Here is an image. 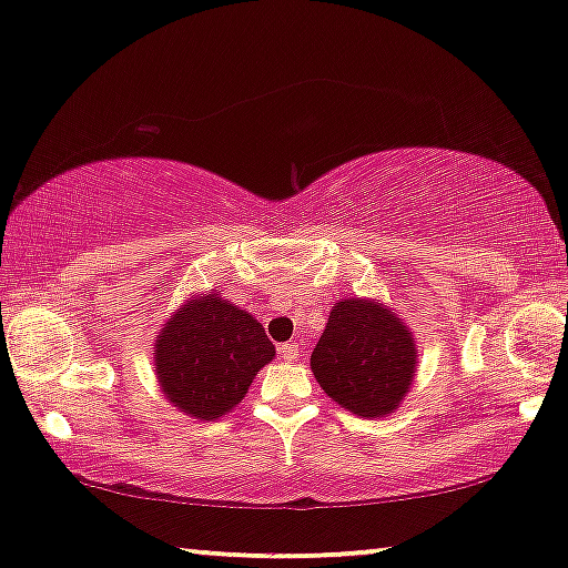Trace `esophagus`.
<instances>
[{"instance_id":"obj_1","label":"esophagus","mask_w":568,"mask_h":568,"mask_svg":"<svg viewBox=\"0 0 568 568\" xmlns=\"http://www.w3.org/2000/svg\"><path fill=\"white\" fill-rule=\"evenodd\" d=\"M278 356L286 362H297L300 359V346L297 344H278Z\"/></svg>"}]
</instances>
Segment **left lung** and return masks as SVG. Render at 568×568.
<instances>
[{"instance_id": "left-lung-1", "label": "left lung", "mask_w": 568, "mask_h": 568, "mask_svg": "<svg viewBox=\"0 0 568 568\" xmlns=\"http://www.w3.org/2000/svg\"><path fill=\"white\" fill-rule=\"evenodd\" d=\"M418 346L398 313L369 297L333 305L310 369L341 408L362 418H383L400 408L414 385Z\"/></svg>"}]
</instances>
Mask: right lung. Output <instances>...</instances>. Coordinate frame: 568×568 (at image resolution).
Instances as JSON below:
<instances>
[{
  "label": "right lung",
  "mask_w": 568,
  "mask_h": 568,
  "mask_svg": "<svg viewBox=\"0 0 568 568\" xmlns=\"http://www.w3.org/2000/svg\"><path fill=\"white\" fill-rule=\"evenodd\" d=\"M276 356L263 325L220 290L193 294L154 341V377L170 406L199 422L232 414Z\"/></svg>",
  "instance_id": "add662e5"
}]
</instances>
